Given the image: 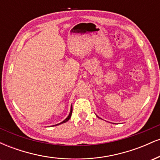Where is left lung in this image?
<instances>
[{
    "label": "left lung",
    "instance_id": "8db88e82",
    "mask_svg": "<svg viewBox=\"0 0 160 160\" xmlns=\"http://www.w3.org/2000/svg\"><path fill=\"white\" fill-rule=\"evenodd\" d=\"M97 116V115H96ZM97 117H98V118H100V117H98V116H97ZM100 119H102V118H100Z\"/></svg>",
    "mask_w": 160,
    "mask_h": 160
}]
</instances>
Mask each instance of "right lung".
Wrapping results in <instances>:
<instances>
[{
    "instance_id": "right-lung-1",
    "label": "right lung",
    "mask_w": 160,
    "mask_h": 160,
    "mask_svg": "<svg viewBox=\"0 0 160 160\" xmlns=\"http://www.w3.org/2000/svg\"><path fill=\"white\" fill-rule=\"evenodd\" d=\"M71 114H72V105H71V111H70L69 115L68 116V117H67V118H66L65 120H64L63 121H62V122H60V123H58V124H56V125H54V126H58V125H60V124H62V123H64V122H68V120H70V118H71Z\"/></svg>"
}]
</instances>
